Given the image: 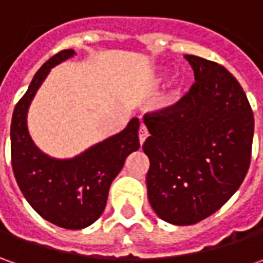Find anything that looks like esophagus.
<instances>
[{"instance_id": "obj_1", "label": "esophagus", "mask_w": 263, "mask_h": 263, "mask_svg": "<svg viewBox=\"0 0 263 263\" xmlns=\"http://www.w3.org/2000/svg\"><path fill=\"white\" fill-rule=\"evenodd\" d=\"M146 137H147L146 127L142 124V126H140V128H139V142H140V145H143V143H145Z\"/></svg>"}]
</instances>
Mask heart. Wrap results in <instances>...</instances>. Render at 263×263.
<instances>
[{
	"label": "heart",
	"instance_id": "b5f03b06",
	"mask_svg": "<svg viewBox=\"0 0 263 263\" xmlns=\"http://www.w3.org/2000/svg\"><path fill=\"white\" fill-rule=\"evenodd\" d=\"M165 76H167L165 71H158L157 74L154 76V83H161V82L165 79Z\"/></svg>",
	"mask_w": 263,
	"mask_h": 263
}]
</instances>
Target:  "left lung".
Returning <instances> with one entry per match:
<instances>
[{
    "label": "left lung",
    "instance_id": "left-lung-1",
    "mask_svg": "<svg viewBox=\"0 0 263 263\" xmlns=\"http://www.w3.org/2000/svg\"><path fill=\"white\" fill-rule=\"evenodd\" d=\"M195 85L176 105L143 121L151 167L147 199L174 226L205 219L233 196L250 165L255 120L236 77L214 61L184 55Z\"/></svg>",
    "mask_w": 263,
    "mask_h": 263
}]
</instances>
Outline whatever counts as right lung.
Listing matches in <instances>:
<instances>
[{
    "instance_id": "1",
    "label": "right lung",
    "mask_w": 263,
    "mask_h": 263,
    "mask_svg": "<svg viewBox=\"0 0 263 263\" xmlns=\"http://www.w3.org/2000/svg\"><path fill=\"white\" fill-rule=\"evenodd\" d=\"M76 55L64 49L37 70L11 118V165L29 205L41 217L67 230H82L102 215L112 180L127 157L140 147L139 118L124 130L68 159L46 155L29 135L27 111L51 68Z\"/></svg>"
}]
</instances>
